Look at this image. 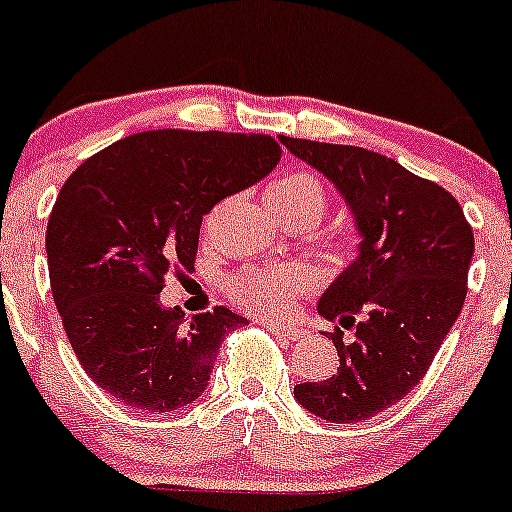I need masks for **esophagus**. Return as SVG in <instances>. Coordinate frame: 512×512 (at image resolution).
Listing matches in <instances>:
<instances>
[{
  "label": "esophagus",
  "mask_w": 512,
  "mask_h": 512,
  "mask_svg": "<svg viewBox=\"0 0 512 512\" xmlns=\"http://www.w3.org/2000/svg\"><path fill=\"white\" fill-rule=\"evenodd\" d=\"M265 327L270 329L275 337L285 339V342H299L304 337V329L299 327H285V324H275V322H265Z\"/></svg>",
  "instance_id": "34e87169"
}]
</instances>
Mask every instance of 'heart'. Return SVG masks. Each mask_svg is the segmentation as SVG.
<instances>
[{"label": "heart", "mask_w": 512, "mask_h": 512, "mask_svg": "<svg viewBox=\"0 0 512 512\" xmlns=\"http://www.w3.org/2000/svg\"><path fill=\"white\" fill-rule=\"evenodd\" d=\"M267 200L282 205L312 208L322 218L324 213V185L312 170H292L282 175L267 188ZM312 277L299 270L270 267V270H245L230 280L227 297L240 309L262 317H282L294 307L297 297L312 292Z\"/></svg>", "instance_id": "obj_1"}]
</instances>
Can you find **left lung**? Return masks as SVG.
I'll use <instances>...</instances> for the list:
<instances>
[{"mask_svg": "<svg viewBox=\"0 0 512 512\" xmlns=\"http://www.w3.org/2000/svg\"><path fill=\"white\" fill-rule=\"evenodd\" d=\"M292 156L329 178L352 210L359 255L319 297V314L356 327L332 342L329 379L294 386L309 414L356 423L404 399L423 379L466 302L473 230L441 185L381 153L280 136Z\"/></svg>", "mask_w": 512, "mask_h": 512, "instance_id": "8db88e82", "label": "left lung"}]
</instances>
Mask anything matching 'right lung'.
Segmentation results:
<instances>
[{"label":"right lung","mask_w":512,"mask_h":512,"mask_svg":"<svg viewBox=\"0 0 512 512\" xmlns=\"http://www.w3.org/2000/svg\"><path fill=\"white\" fill-rule=\"evenodd\" d=\"M280 160L262 133L146 131L81 163L46 225L51 294L86 374L146 414L208 389L220 344L247 319L215 307L185 319L163 307L170 270H190L203 215Z\"/></svg>","instance_id":"1"}]
</instances>
